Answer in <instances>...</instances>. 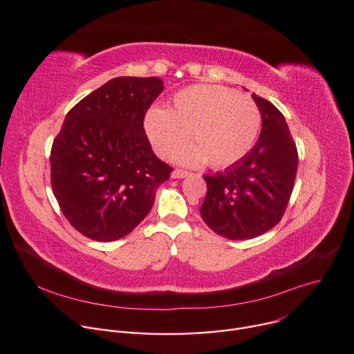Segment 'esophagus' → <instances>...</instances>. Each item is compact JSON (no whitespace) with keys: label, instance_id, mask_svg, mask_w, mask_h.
I'll list each match as a JSON object with an SVG mask.
<instances>
[{"label":"esophagus","instance_id":"1","mask_svg":"<svg viewBox=\"0 0 354 354\" xmlns=\"http://www.w3.org/2000/svg\"><path fill=\"white\" fill-rule=\"evenodd\" d=\"M190 173L187 171V170H183V169H176L174 171H173V178H184V177H187L189 176Z\"/></svg>","mask_w":354,"mask_h":354}]
</instances>
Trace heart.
I'll list each match as a JSON object with an SVG mask.
<instances>
[{
	"instance_id": "heart-1",
	"label": "heart",
	"mask_w": 354,
	"mask_h": 354,
	"mask_svg": "<svg viewBox=\"0 0 354 354\" xmlns=\"http://www.w3.org/2000/svg\"><path fill=\"white\" fill-rule=\"evenodd\" d=\"M261 122L253 98L221 86L197 84L176 93L167 110L151 109L144 126L161 157L176 154L189 137L193 145L176 156L178 161H207L213 169H223L253 149Z\"/></svg>"
}]
</instances>
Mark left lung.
<instances>
[{
  "label": "left lung",
  "mask_w": 354,
  "mask_h": 354,
  "mask_svg": "<svg viewBox=\"0 0 354 354\" xmlns=\"http://www.w3.org/2000/svg\"><path fill=\"white\" fill-rule=\"evenodd\" d=\"M253 98L263 118L253 150L225 171L204 176L203 221L228 240L253 239L279 224L297 174V147L284 115L266 98Z\"/></svg>",
  "instance_id": "1"
}]
</instances>
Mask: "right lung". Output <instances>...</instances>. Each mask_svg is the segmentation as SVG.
<instances>
[{"label":"right lung","mask_w":354,"mask_h":354,"mask_svg":"<svg viewBox=\"0 0 354 354\" xmlns=\"http://www.w3.org/2000/svg\"><path fill=\"white\" fill-rule=\"evenodd\" d=\"M162 91L156 77H117L68 111L53 141L51 187L62 214L97 241L130 234L173 167L151 150L144 117Z\"/></svg>","instance_id":"add662e5"}]
</instances>
